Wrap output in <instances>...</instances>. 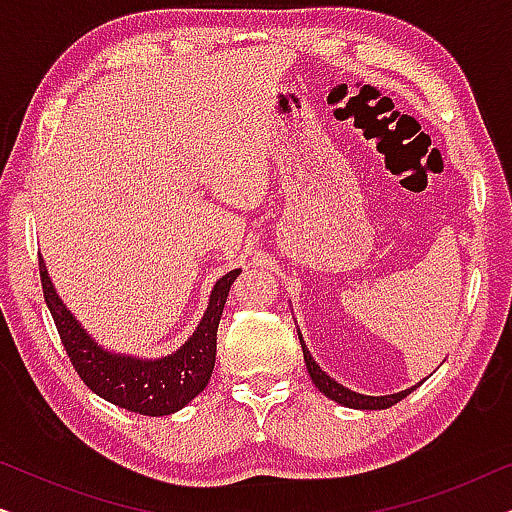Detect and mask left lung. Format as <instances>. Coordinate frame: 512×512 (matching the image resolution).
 <instances>
[{
  "mask_svg": "<svg viewBox=\"0 0 512 512\" xmlns=\"http://www.w3.org/2000/svg\"><path fill=\"white\" fill-rule=\"evenodd\" d=\"M300 347H303V356H305V366H307V373H310L314 387H319L321 394L326 398H331V401L345 405V408H356V410H384V408H391V405H396L398 401H403L405 396L412 394L417 387L412 389H405L401 394H391V396H363V394H356V391H349L342 387L333 380V377H328L324 370L317 366V361L312 359V354L307 352L303 338H300Z\"/></svg>",
  "mask_w": 512,
  "mask_h": 512,
  "instance_id": "8db88e82",
  "label": "left lung"
}]
</instances>
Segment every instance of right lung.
I'll return each instance as SVG.
<instances>
[{
  "label": "right lung",
  "instance_id": "add662e5",
  "mask_svg": "<svg viewBox=\"0 0 512 512\" xmlns=\"http://www.w3.org/2000/svg\"><path fill=\"white\" fill-rule=\"evenodd\" d=\"M240 272L242 270L228 272L216 282L198 331L177 354L165 356L160 361H139L130 356L125 359V356L102 352L88 338L86 331L62 305L51 279H48L46 265L39 258L44 300L60 333L62 347L83 384L97 396H102L104 401L149 417L177 412L207 387L216 361V331H219L223 305H226L230 286L240 277Z\"/></svg>",
  "mask_w": 512,
  "mask_h": 512
}]
</instances>
